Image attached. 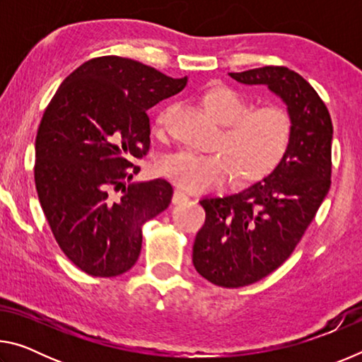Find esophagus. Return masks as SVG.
Returning <instances> with one entry per match:
<instances>
[{
  "label": "esophagus",
  "instance_id": "obj_1",
  "mask_svg": "<svg viewBox=\"0 0 362 362\" xmlns=\"http://www.w3.org/2000/svg\"><path fill=\"white\" fill-rule=\"evenodd\" d=\"M188 201V196L185 194V192H182V189H174V194H173V203L174 204H180V203H185Z\"/></svg>",
  "mask_w": 362,
  "mask_h": 362
}]
</instances>
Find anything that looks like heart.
Segmentation results:
<instances>
[{"label": "heart", "instance_id": "b5f03b06", "mask_svg": "<svg viewBox=\"0 0 362 362\" xmlns=\"http://www.w3.org/2000/svg\"><path fill=\"white\" fill-rule=\"evenodd\" d=\"M201 103L223 124L217 153L179 151L158 164L159 174L189 193L223 187L233 175L241 183L265 179L283 161L292 139L289 115L278 107L250 110V102L228 86H214ZM163 124V116H159Z\"/></svg>", "mask_w": 362, "mask_h": 362}]
</instances>
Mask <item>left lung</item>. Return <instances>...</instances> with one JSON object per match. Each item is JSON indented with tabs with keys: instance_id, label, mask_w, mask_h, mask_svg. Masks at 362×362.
<instances>
[{
	"instance_id": "8db88e82",
	"label": "left lung",
	"mask_w": 362,
	"mask_h": 362,
	"mask_svg": "<svg viewBox=\"0 0 362 362\" xmlns=\"http://www.w3.org/2000/svg\"><path fill=\"white\" fill-rule=\"evenodd\" d=\"M238 83L267 86L286 103L291 146L265 179L223 198H204V226L193 265L222 287L257 283L283 265L302 240L330 188L332 119L308 81L286 66L228 73Z\"/></svg>"
}]
</instances>
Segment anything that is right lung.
Segmentation results:
<instances>
[{"instance_id": "right-lung-1", "label": "right lung", "mask_w": 362, "mask_h": 362, "mask_svg": "<svg viewBox=\"0 0 362 362\" xmlns=\"http://www.w3.org/2000/svg\"><path fill=\"white\" fill-rule=\"evenodd\" d=\"M187 81L137 60L103 56L66 76L45 110L35 140L36 192L60 249L90 276L131 269L142 249V225L173 199L163 179L124 180L132 179L129 159L150 148L146 112Z\"/></svg>"}]
</instances>
